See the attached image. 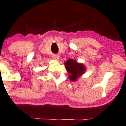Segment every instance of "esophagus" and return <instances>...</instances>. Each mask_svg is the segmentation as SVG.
<instances>
[{
    "instance_id": "1",
    "label": "esophagus",
    "mask_w": 126,
    "mask_h": 126,
    "mask_svg": "<svg viewBox=\"0 0 126 126\" xmlns=\"http://www.w3.org/2000/svg\"><path fill=\"white\" fill-rule=\"evenodd\" d=\"M53 58L54 59H55V60H58L59 56H58V55H53Z\"/></svg>"
}]
</instances>
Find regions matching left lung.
Instances as JSON below:
<instances>
[{
	"label": "left lung",
	"instance_id": "8db88e82",
	"mask_svg": "<svg viewBox=\"0 0 126 126\" xmlns=\"http://www.w3.org/2000/svg\"><path fill=\"white\" fill-rule=\"evenodd\" d=\"M65 68L69 73V79L71 81H76L85 73L86 68L82 63H78L74 59H70L65 63Z\"/></svg>",
	"mask_w": 126,
	"mask_h": 126
}]
</instances>
